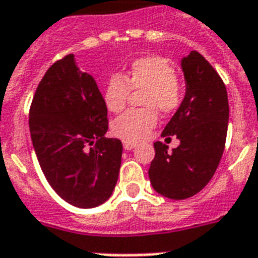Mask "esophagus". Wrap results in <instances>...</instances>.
<instances>
[{
	"mask_svg": "<svg viewBox=\"0 0 258 258\" xmlns=\"http://www.w3.org/2000/svg\"><path fill=\"white\" fill-rule=\"evenodd\" d=\"M123 149H126V150H132L133 148H136L137 146V144L136 142H132V141H123Z\"/></svg>",
	"mask_w": 258,
	"mask_h": 258,
	"instance_id": "obj_1",
	"label": "esophagus"
}]
</instances>
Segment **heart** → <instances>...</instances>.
I'll use <instances>...</instances> for the list:
<instances>
[{
    "label": "heart",
    "instance_id": "obj_1",
    "mask_svg": "<svg viewBox=\"0 0 258 258\" xmlns=\"http://www.w3.org/2000/svg\"><path fill=\"white\" fill-rule=\"evenodd\" d=\"M140 105L123 113L113 122V133L125 141L146 139L157 125L160 110L164 114L174 113L185 97L182 82L176 77L170 63L158 55H148L135 59L123 76L114 74L105 86L104 101L112 113L122 112L131 92H141Z\"/></svg>",
    "mask_w": 258,
    "mask_h": 258
}]
</instances>
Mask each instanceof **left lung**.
Returning <instances> with one entry per match:
<instances>
[{
    "label": "left lung",
    "mask_w": 258,
    "mask_h": 258,
    "mask_svg": "<svg viewBox=\"0 0 258 258\" xmlns=\"http://www.w3.org/2000/svg\"><path fill=\"white\" fill-rule=\"evenodd\" d=\"M186 93L162 132L176 136L180 145L154 142L150 162V184L157 193L172 200H185L203 190L212 180L224 153L229 119L228 93L221 77L199 51L182 58Z\"/></svg>",
    "instance_id": "left-lung-1"
}]
</instances>
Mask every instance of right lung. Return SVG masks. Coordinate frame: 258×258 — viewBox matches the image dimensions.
<instances>
[{
    "mask_svg": "<svg viewBox=\"0 0 258 258\" xmlns=\"http://www.w3.org/2000/svg\"><path fill=\"white\" fill-rule=\"evenodd\" d=\"M108 125L94 78L78 69L73 54L55 61L37 86L29 127L47 182L71 205L89 209L112 196L122 144L104 137Z\"/></svg>",
    "mask_w": 258,
    "mask_h": 258,
    "instance_id": "1",
    "label": "right lung"
}]
</instances>
